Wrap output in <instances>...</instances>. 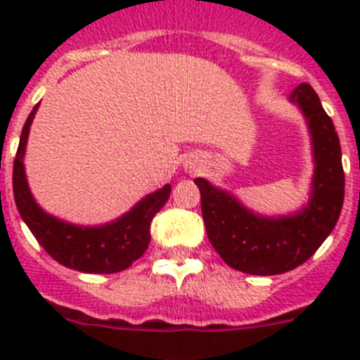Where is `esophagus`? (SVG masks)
<instances>
[{"instance_id":"esophagus-1","label":"esophagus","mask_w":360,"mask_h":360,"mask_svg":"<svg viewBox=\"0 0 360 360\" xmlns=\"http://www.w3.org/2000/svg\"><path fill=\"white\" fill-rule=\"evenodd\" d=\"M203 164H205V160H203L200 155H195V153H191V155H187L186 160H184V167H186L187 171H200L203 167Z\"/></svg>"}]
</instances>
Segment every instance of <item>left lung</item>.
I'll return each mask as SVG.
<instances>
[{"label": "left lung", "instance_id": "1", "mask_svg": "<svg viewBox=\"0 0 360 360\" xmlns=\"http://www.w3.org/2000/svg\"><path fill=\"white\" fill-rule=\"evenodd\" d=\"M310 135L311 173L308 200L294 212L266 216L249 209L234 193L196 178L209 241L232 269L274 276L303 265L335 227L345 202L341 144L333 122L310 84L290 91Z\"/></svg>", "mask_w": 360, "mask_h": 360}]
</instances>
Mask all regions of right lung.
<instances>
[{"label":"right lung","mask_w":360,"mask_h":360,"mask_svg":"<svg viewBox=\"0 0 360 360\" xmlns=\"http://www.w3.org/2000/svg\"><path fill=\"white\" fill-rule=\"evenodd\" d=\"M39 104L30 111L21 131L19 148L15 153L14 200L19 214L43 247L57 263L86 274H113L126 270L142 256L151 241V221L169 198L171 186L165 184L120 214L119 218L101 225L70 224L41 207L32 195L25 171L28 133Z\"/></svg>","instance_id":"obj_1"}]
</instances>
